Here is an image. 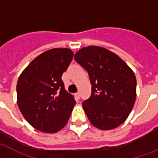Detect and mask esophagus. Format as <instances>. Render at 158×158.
Masks as SVG:
<instances>
[{
	"label": "esophagus",
	"mask_w": 158,
	"mask_h": 158,
	"mask_svg": "<svg viewBox=\"0 0 158 158\" xmlns=\"http://www.w3.org/2000/svg\"><path fill=\"white\" fill-rule=\"evenodd\" d=\"M75 97H76V99H77V100H79V99H80V93H79V92L76 93Z\"/></svg>",
	"instance_id": "obj_1"
}]
</instances>
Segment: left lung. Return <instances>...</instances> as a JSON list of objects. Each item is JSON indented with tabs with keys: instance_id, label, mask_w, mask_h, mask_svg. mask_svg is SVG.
<instances>
[{
	"instance_id": "8db88e82",
	"label": "left lung",
	"mask_w": 158,
	"mask_h": 158,
	"mask_svg": "<svg viewBox=\"0 0 158 158\" xmlns=\"http://www.w3.org/2000/svg\"><path fill=\"white\" fill-rule=\"evenodd\" d=\"M74 58L87 71L91 83L90 97L82 103L91 124L101 130L118 127L136 100L134 72L118 55L98 46L81 48Z\"/></svg>"
}]
</instances>
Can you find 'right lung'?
I'll use <instances>...</instances> for the list:
<instances>
[{
	"mask_svg": "<svg viewBox=\"0 0 158 158\" xmlns=\"http://www.w3.org/2000/svg\"><path fill=\"white\" fill-rule=\"evenodd\" d=\"M69 48H52L35 57L19 76L17 104L35 129L54 134L67 124L76 101L65 90L62 73L73 58Z\"/></svg>",
	"mask_w": 158,
	"mask_h": 158,
	"instance_id": "obj_1",
	"label": "right lung"
}]
</instances>
